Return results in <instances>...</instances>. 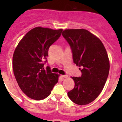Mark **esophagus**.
Returning <instances> with one entry per match:
<instances>
[{
	"instance_id": "esophagus-1",
	"label": "esophagus",
	"mask_w": 122,
	"mask_h": 122,
	"mask_svg": "<svg viewBox=\"0 0 122 122\" xmlns=\"http://www.w3.org/2000/svg\"><path fill=\"white\" fill-rule=\"evenodd\" d=\"M61 76H62L63 78H67V77H68V76L67 75H61Z\"/></svg>"
}]
</instances>
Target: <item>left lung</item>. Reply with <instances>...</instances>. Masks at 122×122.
Instances as JSON below:
<instances>
[{
  "label": "left lung",
  "mask_w": 122,
  "mask_h": 122,
  "mask_svg": "<svg viewBox=\"0 0 122 122\" xmlns=\"http://www.w3.org/2000/svg\"><path fill=\"white\" fill-rule=\"evenodd\" d=\"M62 35L72 52L73 62L80 67L81 75L73 76L75 87L69 98L78 105L88 104L101 92L110 71L108 54L100 39L87 30L69 29Z\"/></svg>",
  "instance_id": "left-lung-1"
}]
</instances>
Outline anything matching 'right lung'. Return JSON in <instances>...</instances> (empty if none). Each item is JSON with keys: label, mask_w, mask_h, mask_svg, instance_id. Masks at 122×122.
Wrapping results in <instances>:
<instances>
[{"label": "right lung", "mask_w": 122, "mask_h": 122, "mask_svg": "<svg viewBox=\"0 0 122 122\" xmlns=\"http://www.w3.org/2000/svg\"><path fill=\"white\" fill-rule=\"evenodd\" d=\"M62 29L36 27L21 40L12 57L14 76L21 91L30 98L42 100L49 96L59 75L44 68L50 46L59 39Z\"/></svg>", "instance_id": "right-lung-1"}]
</instances>
